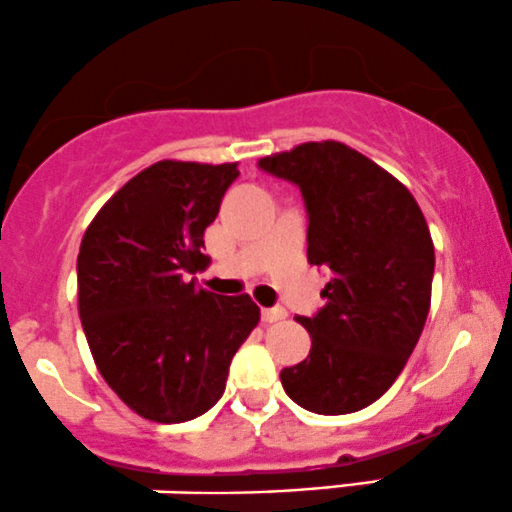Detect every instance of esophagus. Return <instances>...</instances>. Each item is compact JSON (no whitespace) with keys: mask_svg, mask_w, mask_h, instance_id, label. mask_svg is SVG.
Returning <instances> with one entry per match:
<instances>
[{"mask_svg":"<svg viewBox=\"0 0 512 512\" xmlns=\"http://www.w3.org/2000/svg\"><path fill=\"white\" fill-rule=\"evenodd\" d=\"M286 318L284 308H262V320L265 323H279V320Z\"/></svg>","mask_w":512,"mask_h":512,"instance_id":"esophagus-1","label":"esophagus"}]
</instances>
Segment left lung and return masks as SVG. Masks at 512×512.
Listing matches in <instances>:
<instances>
[{
    "label": "left lung",
    "mask_w": 512,
    "mask_h": 512,
    "mask_svg": "<svg viewBox=\"0 0 512 512\" xmlns=\"http://www.w3.org/2000/svg\"><path fill=\"white\" fill-rule=\"evenodd\" d=\"M260 167L301 189L308 262L333 279L313 318H296L311 352L282 369V386L311 413H355L403 372L430 311L435 247L413 194L338 140L301 143Z\"/></svg>",
    "instance_id": "left-lung-1"
}]
</instances>
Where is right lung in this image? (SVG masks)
<instances>
[{"label": "right lung", "mask_w": 512, "mask_h": 512, "mask_svg": "<svg viewBox=\"0 0 512 512\" xmlns=\"http://www.w3.org/2000/svg\"><path fill=\"white\" fill-rule=\"evenodd\" d=\"M238 174V162L160 160L84 230L77 299L94 364L153 423L209 411L226 391L230 359L260 323L247 294L218 296L189 279L209 265L204 230Z\"/></svg>", "instance_id": "add662e5"}]
</instances>
